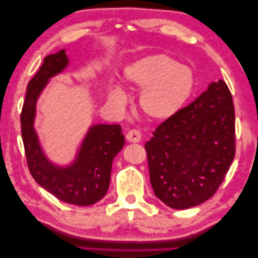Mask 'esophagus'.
Wrapping results in <instances>:
<instances>
[{"label":"esophagus","mask_w":258,"mask_h":258,"mask_svg":"<svg viewBox=\"0 0 258 258\" xmlns=\"http://www.w3.org/2000/svg\"><path fill=\"white\" fill-rule=\"evenodd\" d=\"M125 138H126V141L130 142V143H138V142H141L142 135H141V133L138 132V130L133 129V130H130V132H128V134L125 135Z\"/></svg>","instance_id":"obj_1"}]
</instances>
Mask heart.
<instances>
[{"instance_id": "heart-1", "label": "heart", "mask_w": 258, "mask_h": 258, "mask_svg": "<svg viewBox=\"0 0 258 258\" xmlns=\"http://www.w3.org/2000/svg\"><path fill=\"white\" fill-rule=\"evenodd\" d=\"M125 81L143 88L139 97L142 111L152 119L164 120L180 111L191 97L196 75L186 65L167 54H153L138 59L123 71ZM108 99L122 106L126 100L124 90L113 86Z\"/></svg>"}]
</instances>
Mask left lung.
Returning a JSON list of instances; mask_svg holds the SVG:
<instances>
[{
  "mask_svg": "<svg viewBox=\"0 0 258 258\" xmlns=\"http://www.w3.org/2000/svg\"><path fill=\"white\" fill-rule=\"evenodd\" d=\"M154 194L174 209L210 199L235 155V115L223 80L158 125L145 144Z\"/></svg>",
  "mask_w": 258,
  "mask_h": 258,
  "instance_id": "1",
  "label": "left lung"
}]
</instances>
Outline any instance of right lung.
Segmentation results:
<instances>
[{
    "instance_id": "1",
    "label": "right lung",
    "mask_w": 258,
    "mask_h": 258,
    "mask_svg": "<svg viewBox=\"0 0 258 258\" xmlns=\"http://www.w3.org/2000/svg\"><path fill=\"white\" fill-rule=\"evenodd\" d=\"M67 65L65 50L49 54L28 82L20 114L23 143L29 172L37 184L60 201L90 206L108 191L113 159L123 147L124 136L119 124L92 125L71 166H54L46 159L34 129L36 100L49 79L61 73Z\"/></svg>"
}]
</instances>
